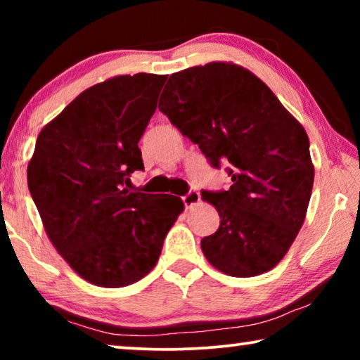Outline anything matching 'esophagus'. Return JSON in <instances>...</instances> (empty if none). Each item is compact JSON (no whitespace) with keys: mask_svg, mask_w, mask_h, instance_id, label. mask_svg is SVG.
Here are the masks:
<instances>
[{"mask_svg":"<svg viewBox=\"0 0 360 360\" xmlns=\"http://www.w3.org/2000/svg\"><path fill=\"white\" fill-rule=\"evenodd\" d=\"M182 202H184L187 208H192V206L200 203V193L197 191H188L184 197H182Z\"/></svg>","mask_w":360,"mask_h":360,"instance_id":"esophagus-1","label":"esophagus"}]
</instances>
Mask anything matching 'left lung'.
I'll use <instances>...</instances> for the list:
<instances>
[{
  "instance_id": "8db88e82",
  "label": "left lung",
  "mask_w": 360,
  "mask_h": 360,
  "mask_svg": "<svg viewBox=\"0 0 360 360\" xmlns=\"http://www.w3.org/2000/svg\"><path fill=\"white\" fill-rule=\"evenodd\" d=\"M158 109L219 168L229 191L202 192L221 225L202 240L210 264L229 276L270 271L307 216L314 181L307 131L265 82L240 65L211 62L169 76Z\"/></svg>"
}]
</instances>
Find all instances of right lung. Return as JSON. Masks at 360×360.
<instances>
[{
	"mask_svg": "<svg viewBox=\"0 0 360 360\" xmlns=\"http://www.w3.org/2000/svg\"><path fill=\"white\" fill-rule=\"evenodd\" d=\"M165 75L115 76L76 96L41 130L27 178L58 254L85 281L124 288L155 266L184 203L130 191L139 139Z\"/></svg>",
	"mask_w": 360,
	"mask_h": 360,
	"instance_id": "1",
	"label": "right lung"
}]
</instances>
